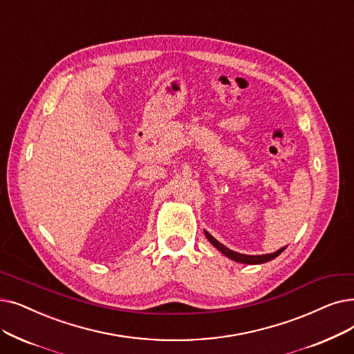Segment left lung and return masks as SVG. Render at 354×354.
<instances>
[{
	"instance_id": "obj_1",
	"label": "left lung",
	"mask_w": 354,
	"mask_h": 354,
	"mask_svg": "<svg viewBox=\"0 0 354 354\" xmlns=\"http://www.w3.org/2000/svg\"><path fill=\"white\" fill-rule=\"evenodd\" d=\"M204 234L205 237L208 239V241L214 245L215 249L220 250L224 256H227L228 259L234 260V262H239V263H244V265H260V263H266V262H270V260H273L274 257H278L285 249V248H281L279 250H276L273 253H269V254H257V256H252V254H243V253H237V252H233L230 250L228 248H225V245L223 243H220L217 239H214L208 232H205L204 230Z\"/></svg>"
}]
</instances>
